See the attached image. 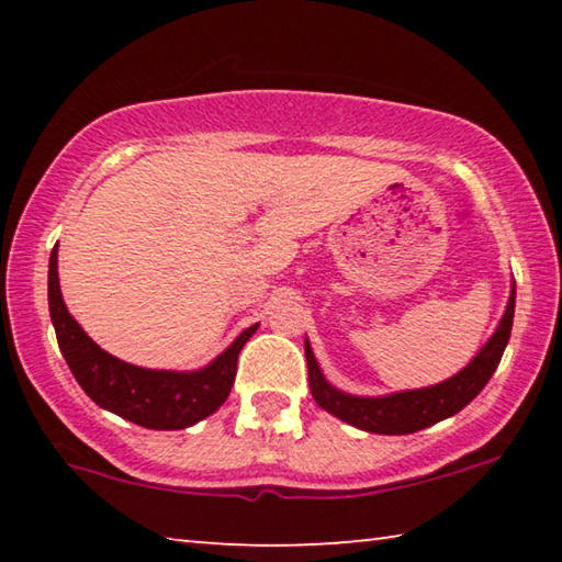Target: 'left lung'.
<instances>
[{"instance_id": "obj_1", "label": "left lung", "mask_w": 562, "mask_h": 562, "mask_svg": "<svg viewBox=\"0 0 562 562\" xmlns=\"http://www.w3.org/2000/svg\"><path fill=\"white\" fill-rule=\"evenodd\" d=\"M513 312H516V282H513L508 307L503 312L493 337L481 347L479 355L471 359L469 367H463L459 374L446 379L441 384L426 386V389H412V392H396L386 396H355L347 392H339L331 386L315 359L310 341L304 339V355H307V376H310V392L315 402L329 412L331 416L341 418L351 426L369 434H386V436H402L422 431L426 426H434L459 414L465 404H471L488 379L498 369V361L506 351L510 327H513Z\"/></svg>"}]
</instances>
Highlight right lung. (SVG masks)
<instances>
[{"label": "right lung", "mask_w": 562, "mask_h": 562, "mask_svg": "<svg viewBox=\"0 0 562 562\" xmlns=\"http://www.w3.org/2000/svg\"><path fill=\"white\" fill-rule=\"evenodd\" d=\"M56 247L49 258V315L56 341L79 386L101 408L146 429H188L223 406L231 396L237 372V355L260 325L247 327L223 355L195 372H166L121 361L103 351L66 310Z\"/></svg>", "instance_id": "add662e5"}]
</instances>
